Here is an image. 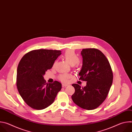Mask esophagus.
<instances>
[{
	"label": "esophagus",
	"instance_id": "obj_1",
	"mask_svg": "<svg viewBox=\"0 0 132 132\" xmlns=\"http://www.w3.org/2000/svg\"><path fill=\"white\" fill-rule=\"evenodd\" d=\"M69 85V84H63V85H62V87H67V86H68Z\"/></svg>",
	"mask_w": 132,
	"mask_h": 132
}]
</instances>
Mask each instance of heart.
<instances>
[{
  "label": "heart",
  "instance_id": "b5f03b06",
  "mask_svg": "<svg viewBox=\"0 0 132 132\" xmlns=\"http://www.w3.org/2000/svg\"><path fill=\"white\" fill-rule=\"evenodd\" d=\"M64 57L66 61L71 65L74 66L75 64H76L79 62V59L78 57V56L75 53L74 51L72 50H67L65 52ZM70 78L69 75L65 73L61 75L60 76V79L64 82H67L68 81Z\"/></svg>",
  "mask_w": 132,
  "mask_h": 132
}]
</instances>
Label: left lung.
I'll return each instance as SVG.
<instances>
[{
	"instance_id": "left-lung-1",
	"label": "left lung",
	"mask_w": 132,
	"mask_h": 132,
	"mask_svg": "<svg viewBox=\"0 0 132 132\" xmlns=\"http://www.w3.org/2000/svg\"><path fill=\"white\" fill-rule=\"evenodd\" d=\"M82 65L79 79L87 81L84 88L78 84L71 96L73 102L79 107L91 110L98 108L106 99L113 81V72L105 56L96 48L82 49Z\"/></svg>"
}]
</instances>
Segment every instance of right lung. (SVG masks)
Returning a JSON list of instances; mask_svg holds the SVG:
<instances>
[{
    "instance_id": "obj_1",
    "label": "right lung",
    "mask_w": 132,
    "mask_h": 132,
    "mask_svg": "<svg viewBox=\"0 0 132 132\" xmlns=\"http://www.w3.org/2000/svg\"><path fill=\"white\" fill-rule=\"evenodd\" d=\"M61 54V51L57 50H33L25 54L19 63L17 89L24 101L31 108L42 110L48 107L61 90L60 82L46 83L43 77Z\"/></svg>"
}]
</instances>
